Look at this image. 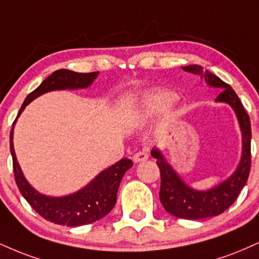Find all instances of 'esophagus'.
Masks as SVG:
<instances>
[{
    "mask_svg": "<svg viewBox=\"0 0 259 259\" xmlns=\"http://www.w3.org/2000/svg\"><path fill=\"white\" fill-rule=\"evenodd\" d=\"M148 159V155L145 153V152H138V153H135L133 155V160L135 161V163H140V161H145Z\"/></svg>",
    "mask_w": 259,
    "mask_h": 259,
    "instance_id": "esophagus-1",
    "label": "esophagus"
}]
</instances>
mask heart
I'll list each match as a JSON object with an SVG mask.
<instances>
[{
	"label": "heart",
	"mask_w": 259,
	"mask_h": 259,
	"mask_svg": "<svg viewBox=\"0 0 259 259\" xmlns=\"http://www.w3.org/2000/svg\"><path fill=\"white\" fill-rule=\"evenodd\" d=\"M157 111H158L157 101H155V100H152V101L148 102L147 107H146L145 114L146 116H153L154 113H157Z\"/></svg>",
	"instance_id": "b5f03b06"
}]
</instances>
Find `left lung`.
<instances>
[{
	"instance_id": "8db88e82",
	"label": "left lung",
	"mask_w": 259,
	"mask_h": 259,
	"mask_svg": "<svg viewBox=\"0 0 259 259\" xmlns=\"http://www.w3.org/2000/svg\"><path fill=\"white\" fill-rule=\"evenodd\" d=\"M187 72L198 74L208 85L221 88L222 92L216 101L227 102L234 108L242 133V157L238 169L228 180L210 191L199 192L192 189L180 179L172 167L166 163L157 148L151 154L157 159L160 170V202L167 212L186 220H200L221 214L232 206L247 182L251 169V123L247 112L232 89V87L199 65L182 67Z\"/></svg>"
}]
</instances>
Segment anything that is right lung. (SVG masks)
Instances as JSON below:
<instances>
[{"label":"right lung","mask_w":259,"mask_h":259,"mask_svg":"<svg viewBox=\"0 0 259 259\" xmlns=\"http://www.w3.org/2000/svg\"><path fill=\"white\" fill-rule=\"evenodd\" d=\"M98 73L99 72L78 73L70 70H64V68L55 71L40 83L38 88H36L26 96L18 117L26 107V105H29L37 96L57 89L87 88L98 77ZM11 153L13 158L14 179L21 195L43 219L52 223L67 227H79L83 224L94 223L110 212L116 205L117 192L120 181L126 170L133 166L132 160L123 158L118 163L99 174V176H96L88 186L77 193L67 195V197L52 198L42 195L35 191L25 180L15 158L13 127L11 130Z\"/></svg>","instance_id":"1"}]
</instances>
